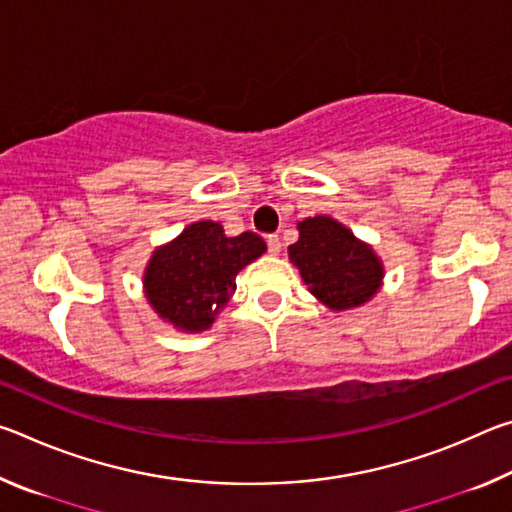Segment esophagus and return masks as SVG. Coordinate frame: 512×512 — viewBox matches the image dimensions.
<instances>
[{
    "instance_id": "34e87169",
    "label": "esophagus",
    "mask_w": 512,
    "mask_h": 512,
    "mask_svg": "<svg viewBox=\"0 0 512 512\" xmlns=\"http://www.w3.org/2000/svg\"><path fill=\"white\" fill-rule=\"evenodd\" d=\"M266 246H268V253H271V255H280L282 244H280V237H277V235H268Z\"/></svg>"
}]
</instances>
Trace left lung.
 <instances>
[{
	"label": "left lung",
	"instance_id": "8db88e82",
	"mask_svg": "<svg viewBox=\"0 0 512 512\" xmlns=\"http://www.w3.org/2000/svg\"><path fill=\"white\" fill-rule=\"evenodd\" d=\"M300 237L289 246L309 291L332 311L366 305L384 280V264L368 244L332 216H309L298 223Z\"/></svg>",
	"mask_w": 512,
	"mask_h": 512
}]
</instances>
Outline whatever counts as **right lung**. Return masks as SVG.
Returning <instances> with one entry per match:
<instances>
[{"mask_svg": "<svg viewBox=\"0 0 512 512\" xmlns=\"http://www.w3.org/2000/svg\"><path fill=\"white\" fill-rule=\"evenodd\" d=\"M266 253L255 232L228 237L221 223L198 221L153 250L144 293L164 323L196 334L210 329L237 289V273Z\"/></svg>", "mask_w": 512, "mask_h": 512, "instance_id": "obj_1", "label": "right lung"}]
</instances>
